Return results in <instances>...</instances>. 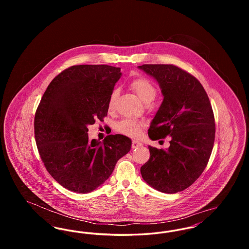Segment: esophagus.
<instances>
[{
	"mask_svg": "<svg viewBox=\"0 0 249 249\" xmlns=\"http://www.w3.org/2000/svg\"><path fill=\"white\" fill-rule=\"evenodd\" d=\"M141 145H142V142L136 141V140H132V143H131L132 148H137V147H139Z\"/></svg>",
	"mask_w": 249,
	"mask_h": 249,
	"instance_id": "esophagus-1",
	"label": "esophagus"
}]
</instances>
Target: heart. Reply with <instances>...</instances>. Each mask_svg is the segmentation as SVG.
I'll use <instances>...</instances> for the list:
<instances>
[{"label": "heart", "instance_id": "1", "mask_svg": "<svg viewBox=\"0 0 249 249\" xmlns=\"http://www.w3.org/2000/svg\"><path fill=\"white\" fill-rule=\"evenodd\" d=\"M130 88L138 95V97L144 104H150L157 95V89L154 84L145 77H138L133 79L130 82ZM118 94V90L114 89L109 96L107 103V107L109 111H113L115 109ZM142 127L143 124L141 121L133 119H124L116 124L115 130L121 134L136 138L141 134Z\"/></svg>", "mask_w": 249, "mask_h": 249}]
</instances>
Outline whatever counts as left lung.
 I'll return each instance as SVG.
<instances>
[{
	"label": "left lung",
	"instance_id": "1",
	"mask_svg": "<svg viewBox=\"0 0 249 249\" xmlns=\"http://www.w3.org/2000/svg\"><path fill=\"white\" fill-rule=\"evenodd\" d=\"M157 80L163 95L148 130L151 140L171 136L166 150L148 146L141 167L143 180L155 190L177 193L191 186L205 169L214 142V118L200 81L173 64L138 66Z\"/></svg>",
	"mask_w": 249,
	"mask_h": 249
}]
</instances>
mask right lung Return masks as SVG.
I'll list each match as a JSON object with an SVG mask.
<instances>
[{
  "instance_id": "add662e5",
  "label": "right lung",
  "mask_w": 249,
  "mask_h": 249,
  "mask_svg": "<svg viewBox=\"0 0 249 249\" xmlns=\"http://www.w3.org/2000/svg\"><path fill=\"white\" fill-rule=\"evenodd\" d=\"M120 68L105 64L74 65L48 85L36 110L35 135L50 176L67 190L88 193L105 183L131 147L122 134L103 142L89 139L88 126L107 116L109 96Z\"/></svg>"
}]
</instances>
